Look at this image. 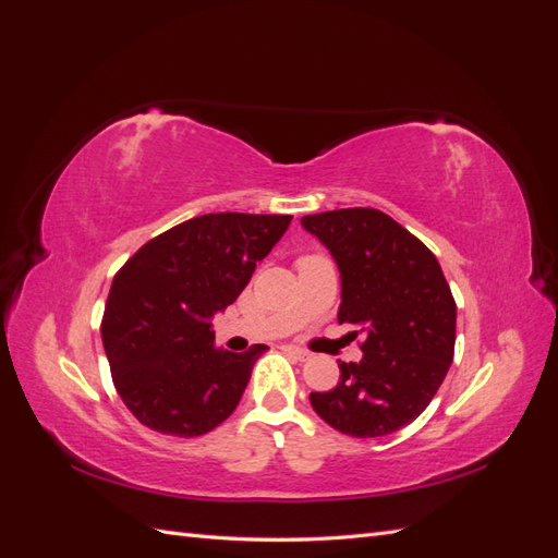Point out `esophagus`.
Instances as JSON below:
<instances>
[{"instance_id":"obj_1","label":"esophagus","mask_w":558,"mask_h":558,"mask_svg":"<svg viewBox=\"0 0 558 558\" xmlns=\"http://www.w3.org/2000/svg\"><path fill=\"white\" fill-rule=\"evenodd\" d=\"M286 353H291V356H295L298 361H307L310 356H312V353L307 351V349H300V347H295V344H283L281 347Z\"/></svg>"}]
</instances>
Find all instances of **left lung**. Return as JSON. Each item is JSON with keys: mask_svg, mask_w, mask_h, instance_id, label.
Masks as SVG:
<instances>
[{"mask_svg": "<svg viewBox=\"0 0 558 558\" xmlns=\"http://www.w3.org/2000/svg\"><path fill=\"white\" fill-rule=\"evenodd\" d=\"M300 223L340 269L337 320L365 332L363 359L340 363V381L312 393V408L351 437L396 433L428 408L453 361L456 302L442 267L379 209H335Z\"/></svg>", "mask_w": 558, "mask_h": 558, "instance_id": "8db88e82", "label": "left lung"}]
</instances>
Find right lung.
Returning <instances> with one entry per match:
<instances>
[{
	"mask_svg": "<svg viewBox=\"0 0 558 558\" xmlns=\"http://www.w3.org/2000/svg\"><path fill=\"white\" fill-rule=\"evenodd\" d=\"M293 216L205 214L146 242L118 269L102 318L111 377L150 430L197 437L234 412L265 353L214 347L211 318L232 305Z\"/></svg>",
	"mask_w": 558,
	"mask_h": 558,
	"instance_id": "1",
	"label": "right lung"
}]
</instances>
